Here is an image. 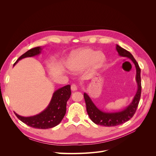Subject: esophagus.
<instances>
[{
    "instance_id": "1",
    "label": "esophagus",
    "mask_w": 156,
    "mask_h": 156,
    "mask_svg": "<svg viewBox=\"0 0 156 156\" xmlns=\"http://www.w3.org/2000/svg\"><path fill=\"white\" fill-rule=\"evenodd\" d=\"M71 90L72 91H76L77 90V86L75 84H73L71 85Z\"/></svg>"
}]
</instances>
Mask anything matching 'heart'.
Here are the masks:
<instances>
[{
    "mask_svg": "<svg viewBox=\"0 0 156 156\" xmlns=\"http://www.w3.org/2000/svg\"><path fill=\"white\" fill-rule=\"evenodd\" d=\"M105 56L101 52L90 48L83 49L73 52L68 60V68L73 72H80L92 62L95 67H100L104 63Z\"/></svg>",
    "mask_w": 156,
    "mask_h": 156,
    "instance_id": "1",
    "label": "heart"
}]
</instances>
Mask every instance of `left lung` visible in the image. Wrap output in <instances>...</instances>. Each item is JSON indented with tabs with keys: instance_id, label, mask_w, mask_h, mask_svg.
<instances>
[{
	"instance_id": "obj_1",
	"label": "left lung",
	"mask_w": 156,
	"mask_h": 156,
	"mask_svg": "<svg viewBox=\"0 0 156 156\" xmlns=\"http://www.w3.org/2000/svg\"><path fill=\"white\" fill-rule=\"evenodd\" d=\"M116 51L119 55L124 57H127L132 60L136 68V81L137 83L138 89L133 101L130 104L126 107L124 110L115 112H103L94 105L92 100L87 93H84V98L85 100L87 111L91 120L97 125L106 127L115 126L125 123L133 116L137 108L141 94V79H140V69L137 62L135 60L129 51L116 45Z\"/></svg>"
}]
</instances>
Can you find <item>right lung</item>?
Instances as JSON below:
<instances>
[{"mask_svg":"<svg viewBox=\"0 0 156 156\" xmlns=\"http://www.w3.org/2000/svg\"><path fill=\"white\" fill-rule=\"evenodd\" d=\"M42 49L40 47L32 48L19 58L14 63L15 66L19 60L26 57H31L41 53ZM71 87L69 84L60 88L53 93L51 100L44 111L40 114L29 117H24L15 113L16 116L27 126L37 129L52 128L60 123L66 112V103L71 96Z\"/></svg>","mask_w":156,"mask_h":156,"instance_id":"1","label":"right lung"}]
</instances>
